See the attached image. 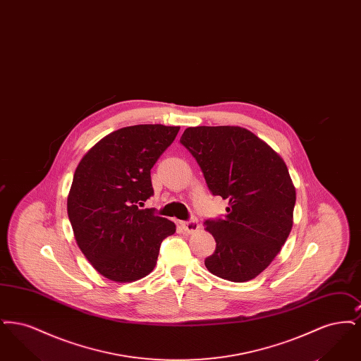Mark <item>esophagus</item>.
I'll use <instances>...</instances> for the list:
<instances>
[{"label":"esophagus","mask_w":361,"mask_h":361,"mask_svg":"<svg viewBox=\"0 0 361 361\" xmlns=\"http://www.w3.org/2000/svg\"><path fill=\"white\" fill-rule=\"evenodd\" d=\"M181 227H183V230L187 231L188 234H193V233H196V231L199 230L200 224L197 222V219L192 218L188 222H181Z\"/></svg>","instance_id":"34e87169"}]
</instances>
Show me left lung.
<instances>
[{
    "mask_svg": "<svg viewBox=\"0 0 361 361\" xmlns=\"http://www.w3.org/2000/svg\"><path fill=\"white\" fill-rule=\"evenodd\" d=\"M199 164L214 196L228 202L224 219H208L216 242L207 269L243 283L277 256L292 228L295 187L283 158L238 126L189 127L180 139Z\"/></svg>",
    "mask_w": 361,
    "mask_h": 361,
    "instance_id": "obj_1",
    "label": "left lung"
}]
</instances>
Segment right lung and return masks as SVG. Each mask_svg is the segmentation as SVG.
Here are the masks:
<instances>
[{"label":"right lung","mask_w":361,"mask_h":361,"mask_svg":"<svg viewBox=\"0 0 361 361\" xmlns=\"http://www.w3.org/2000/svg\"><path fill=\"white\" fill-rule=\"evenodd\" d=\"M180 127L137 124L99 140L80 161L68 196L78 247L104 277L131 283L154 269L176 224L140 209L153 196L150 171Z\"/></svg>","instance_id":"obj_1"}]
</instances>
